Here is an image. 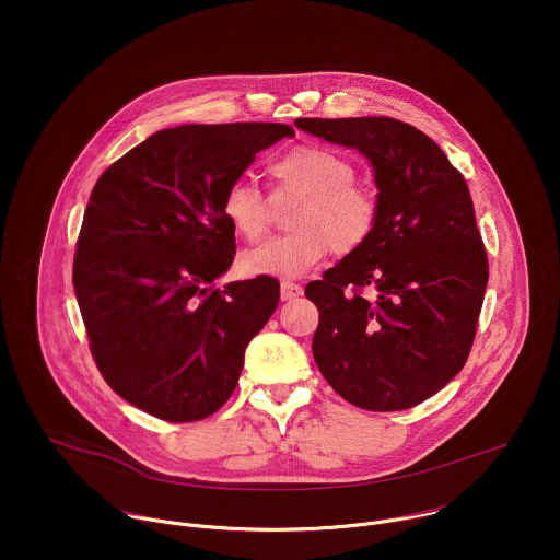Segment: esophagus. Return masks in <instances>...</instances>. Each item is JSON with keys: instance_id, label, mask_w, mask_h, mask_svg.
<instances>
[{"instance_id": "34e87169", "label": "esophagus", "mask_w": 560, "mask_h": 560, "mask_svg": "<svg viewBox=\"0 0 560 560\" xmlns=\"http://www.w3.org/2000/svg\"><path fill=\"white\" fill-rule=\"evenodd\" d=\"M303 294V288L292 281H281V301H294Z\"/></svg>"}]
</instances>
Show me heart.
I'll return each mask as SVG.
<instances>
[{"mask_svg":"<svg viewBox=\"0 0 560 560\" xmlns=\"http://www.w3.org/2000/svg\"><path fill=\"white\" fill-rule=\"evenodd\" d=\"M268 175L272 199H299L288 217L292 232L244 255L248 275L294 279L322 261L330 248L339 255L359 250L378 221L376 192L354 182V164L332 148L303 143L272 159ZM221 214L246 242H259L268 230L270 201L248 179H234L221 199Z\"/></svg>","mask_w":560,"mask_h":560,"instance_id":"1","label":"heart"}]
</instances>
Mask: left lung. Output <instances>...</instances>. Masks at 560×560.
Returning a JSON list of instances; mask_svg holds the SVG:
<instances>
[{"label": "left lung", "mask_w": 560, "mask_h": 560, "mask_svg": "<svg viewBox=\"0 0 560 560\" xmlns=\"http://www.w3.org/2000/svg\"><path fill=\"white\" fill-rule=\"evenodd\" d=\"M374 166L378 221L305 296L314 361L348 404L408 410L465 365L488 285V253L463 175L421 130L392 117L296 119Z\"/></svg>", "instance_id": "left-lung-1"}]
</instances>
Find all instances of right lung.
Listing matches in <instances>:
<instances>
[{
	"instance_id": "obj_1",
	"label": "right lung",
	"mask_w": 560,
	"mask_h": 560,
	"mask_svg": "<svg viewBox=\"0 0 560 560\" xmlns=\"http://www.w3.org/2000/svg\"><path fill=\"white\" fill-rule=\"evenodd\" d=\"M285 124H190L150 135L97 179L72 261L74 296L104 381L135 408L192 423L236 387L250 339L279 303V281L223 290L234 230L225 188Z\"/></svg>"
}]
</instances>
